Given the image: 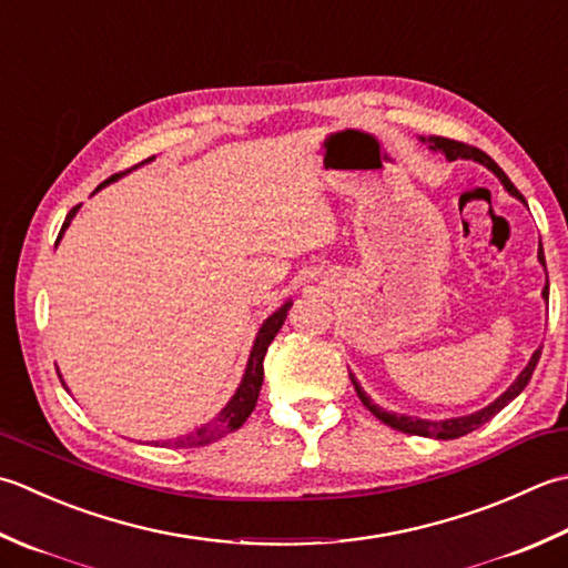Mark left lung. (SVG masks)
Listing matches in <instances>:
<instances>
[{"label": "left lung", "mask_w": 568, "mask_h": 568, "mask_svg": "<svg viewBox=\"0 0 568 568\" xmlns=\"http://www.w3.org/2000/svg\"><path fill=\"white\" fill-rule=\"evenodd\" d=\"M424 142H426V140H424ZM428 142H430V150L443 152L450 162H455V160H473V162H480L483 166H487V170H490V172L497 176L499 182H503V186L507 189L509 194L517 196L521 204H527V199L519 194V189H517L513 182H509V176H507L503 170H499L497 162L490 158V154H485L483 150L473 148V144H465V142H458V140H448V138H428ZM539 263L544 265V268H547V261H544L541 243H539ZM541 295H544V300H549V283L544 285ZM539 357H541V347H539L535 354H531L529 364L525 366V369H521V374L517 376L515 384L509 386L503 396L495 398V402H493L490 406L475 410V414H470V416L446 418V420H426V418H410V416L392 414V410H384L382 406H376V404L372 402V398L364 394V388L357 384V379H354V374H349V379H352V384H354V392H357V396L362 398V404H364L366 408H369L372 414L382 420V424L392 426V428L402 430V433H408V436H424V438L453 440V438L468 436L470 430H475V428H480L483 424H487V420H490L493 416H497L499 410H503L509 402H513V398H517L521 392H525V386L529 384L531 374H535V369H537Z\"/></svg>", "instance_id": "1"}]
</instances>
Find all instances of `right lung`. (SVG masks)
I'll return each instance as SVG.
<instances>
[{
  "label": "right lung",
  "instance_id": "add662e5",
  "mask_svg": "<svg viewBox=\"0 0 568 568\" xmlns=\"http://www.w3.org/2000/svg\"><path fill=\"white\" fill-rule=\"evenodd\" d=\"M115 180H118V174L110 176V180H105L98 189H103L105 184L115 182ZM98 189H95V192H98ZM75 211H78V206H73V209L69 211V216H65L63 226H61V233H59V241H61V236H63V231L69 229V224L73 221ZM59 241H55V243H59ZM291 305H293V303H291V300H287L285 305L277 307L275 313L261 325L258 335H255V342H253V349H251V357H248V364H246V372H243V379H241V384H239V388H236V394H233L231 402L219 410V416H216L214 420H211V424L202 426V428L194 430V433H189V436H184V438L164 440V443H162L164 448H194V446H206V443H214V440H219V438H224L226 433L236 430V428H241L243 424H246V418L251 416V410L255 408V402H258V394H261L265 352H268L271 342H273L275 335H277V329L283 327V322H285V317H287V310H291ZM158 443H160V440H158ZM158 443H154V446H158Z\"/></svg>",
  "mask_w": 568,
  "mask_h": 568
}]
</instances>
